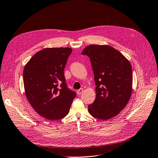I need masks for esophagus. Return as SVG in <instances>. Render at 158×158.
Masks as SVG:
<instances>
[{"mask_svg": "<svg viewBox=\"0 0 158 158\" xmlns=\"http://www.w3.org/2000/svg\"><path fill=\"white\" fill-rule=\"evenodd\" d=\"M83 89H82V88L77 90V93L78 95H81V94L83 93Z\"/></svg>", "mask_w": 158, "mask_h": 158, "instance_id": "34e87169", "label": "esophagus"}]
</instances>
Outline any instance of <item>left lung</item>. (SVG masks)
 <instances>
[{
	"label": "left lung",
	"instance_id": "8db88e82",
	"mask_svg": "<svg viewBox=\"0 0 158 158\" xmlns=\"http://www.w3.org/2000/svg\"><path fill=\"white\" fill-rule=\"evenodd\" d=\"M81 54L90 58L96 86V99L88 105L89 112L96 119L112 118L123 110L130 99L131 65L118 50L108 45L91 44Z\"/></svg>",
	"mask_w": 158,
	"mask_h": 158
}]
</instances>
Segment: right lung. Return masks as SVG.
Returning <instances> with one entry per match:
<instances>
[{"label": "right lung", "mask_w": 158, "mask_h": 158, "mask_svg": "<svg viewBox=\"0 0 158 158\" xmlns=\"http://www.w3.org/2000/svg\"><path fill=\"white\" fill-rule=\"evenodd\" d=\"M72 52L70 48H44L25 65L23 77L26 97L43 118L58 120L67 115L76 93L64 77V68Z\"/></svg>", "instance_id": "obj_1"}]
</instances>
